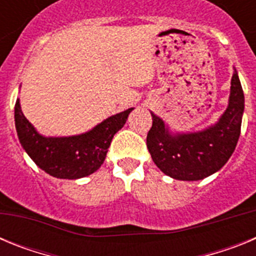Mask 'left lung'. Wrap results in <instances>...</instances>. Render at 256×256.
Wrapping results in <instances>:
<instances>
[{"instance_id":"8db88e82","label":"left lung","mask_w":256,"mask_h":256,"mask_svg":"<svg viewBox=\"0 0 256 256\" xmlns=\"http://www.w3.org/2000/svg\"><path fill=\"white\" fill-rule=\"evenodd\" d=\"M244 91L234 70L227 110L219 122L198 133L172 136L164 122L152 114L148 148L158 168L180 180H198L216 173L228 162L241 133Z\"/></svg>"}]
</instances>
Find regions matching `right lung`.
Returning <instances> with one entry per match:
<instances>
[{
    "mask_svg": "<svg viewBox=\"0 0 256 256\" xmlns=\"http://www.w3.org/2000/svg\"><path fill=\"white\" fill-rule=\"evenodd\" d=\"M133 108L108 118L90 132L73 137H44L33 128L15 104V126L20 144L33 162L50 176L76 180L100 168L115 133L126 124Z\"/></svg>",
    "mask_w": 256,
    "mask_h": 256,
    "instance_id": "1",
    "label": "right lung"
}]
</instances>
